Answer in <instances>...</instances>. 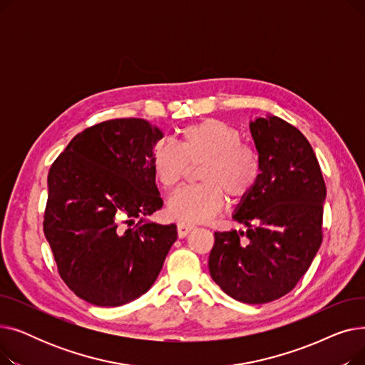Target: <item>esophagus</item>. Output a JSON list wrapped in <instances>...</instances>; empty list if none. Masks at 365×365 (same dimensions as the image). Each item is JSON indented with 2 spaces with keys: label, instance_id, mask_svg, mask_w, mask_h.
Wrapping results in <instances>:
<instances>
[{
  "label": "esophagus",
  "instance_id": "34e87169",
  "mask_svg": "<svg viewBox=\"0 0 365 365\" xmlns=\"http://www.w3.org/2000/svg\"><path fill=\"white\" fill-rule=\"evenodd\" d=\"M195 229V226L194 225H187V223H178V234H179V237L180 238H185V237H187L190 232H192Z\"/></svg>",
  "mask_w": 365,
  "mask_h": 365
}]
</instances>
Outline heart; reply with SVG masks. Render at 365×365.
<instances>
[{
	"instance_id": "b5f03b06",
	"label": "heart",
	"mask_w": 365,
	"mask_h": 365,
	"mask_svg": "<svg viewBox=\"0 0 365 365\" xmlns=\"http://www.w3.org/2000/svg\"><path fill=\"white\" fill-rule=\"evenodd\" d=\"M198 186L182 187L168 200V215L182 223L215 217L226 202L244 201L257 186L262 163L257 150L242 143L241 133L225 121L208 118L180 130L179 146L160 143L152 152V171L167 190L198 167Z\"/></svg>"
}]
</instances>
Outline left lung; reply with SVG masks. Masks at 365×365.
I'll return each mask as SVG.
<instances>
[{
	"label": "left lung",
	"mask_w": 365,
	"mask_h": 365,
	"mask_svg": "<svg viewBox=\"0 0 365 365\" xmlns=\"http://www.w3.org/2000/svg\"><path fill=\"white\" fill-rule=\"evenodd\" d=\"M262 175L234 220L247 231L215 232L208 257L213 281L232 299L262 304L292 292L322 241L325 183L315 152L287 121H250Z\"/></svg>",
	"instance_id": "1"
}]
</instances>
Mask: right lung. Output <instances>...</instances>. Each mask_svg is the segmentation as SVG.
Here are the masks:
<instances>
[{
  "instance_id": "1",
  "label": "right lung",
  "mask_w": 365,
  "mask_h": 365,
  "mask_svg": "<svg viewBox=\"0 0 365 365\" xmlns=\"http://www.w3.org/2000/svg\"><path fill=\"white\" fill-rule=\"evenodd\" d=\"M163 136L142 118L103 121L76 134L48 171L44 235L65 284L91 304L146 293L178 240L175 223L146 220L163 207L152 171Z\"/></svg>"
}]
</instances>
